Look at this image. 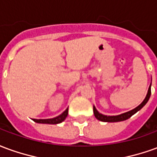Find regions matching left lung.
<instances>
[{
  "label": "left lung",
  "instance_id": "1",
  "mask_svg": "<svg viewBox=\"0 0 157 157\" xmlns=\"http://www.w3.org/2000/svg\"><path fill=\"white\" fill-rule=\"evenodd\" d=\"M151 85L149 86L148 92H147V94H146V97L144 99V101L140 104L139 106H137L135 109H132L130 111L128 112L124 113H121V114H118V115L115 116H108V115H104L102 114L101 113H99L97 109L95 108V106H93V113H94V115H95L96 118L98 119L100 121L102 122H109V123H113V122H120V121H124L126 119H128L131 117L132 115H134L135 113H137L138 111H140V109L144 107V106L148 102L149 98L151 97Z\"/></svg>",
  "mask_w": 157,
  "mask_h": 157
}]
</instances>
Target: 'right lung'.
Instances as JSON below:
<instances>
[{
	"mask_svg": "<svg viewBox=\"0 0 157 157\" xmlns=\"http://www.w3.org/2000/svg\"><path fill=\"white\" fill-rule=\"evenodd\" d=\"M68 115V108L65 109L64 112L62 113L61 114H59L57 117H55L53 118H46V119H35L33 118V120L36 123H39V124H59L65 120L66 117Z\"/></svg>",
	"mask_w": 157,
	"mask_h": 157,
	"instance_id": "1",
	"label": "right lung"
}]
</instances>
